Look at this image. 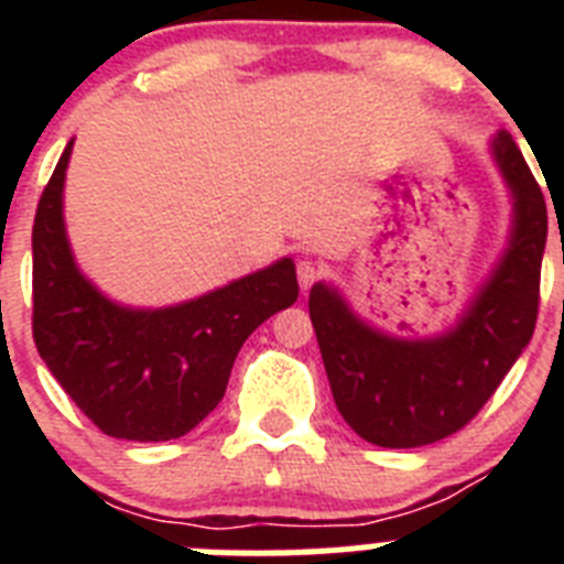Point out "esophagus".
<instances>
[{"label": "esophagus", "instance_id": "esophagus-1", "mask_svg": "<svg viewBox=\"0 0 564 564\" xmlns=\"http://www.w3.org/2000/svg\"><path fill=\"white\" fill-rule=\"evenodd\" d=\"M296 279L299 285H302V291H311V285L318 279V265L313 262V259H299L296 262Z\"/></svg>", "mask_w": 564, "mask_h": 564}]
</instances>
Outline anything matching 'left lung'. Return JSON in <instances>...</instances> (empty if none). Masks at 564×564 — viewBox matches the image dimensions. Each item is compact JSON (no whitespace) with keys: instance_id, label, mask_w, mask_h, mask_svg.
Listing matches in <instances>:
<instances>
[{"instance_id":"1","label":"left lung","mask_w":564,"mask_h":564,"mask_svg":"<svg viewBox=\"0 0 564 564\" xmlns=\"http://www.w3.org/2000/svg\"><path fill=\"white\" fill-rule=\"evenodd\" d=\"M491 152L514 197L511 242L452 330L392 338L361 322L325 282L311 288L307 307L333 401L356 435L383 449H415L463 430L534 336L545 197L506 129Z\"/></svg>"}]
</instances>
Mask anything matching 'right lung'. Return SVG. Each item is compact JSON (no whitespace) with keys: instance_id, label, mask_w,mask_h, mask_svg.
Returning <instances> with one entry per match:
<instances>
[{"instance_id":"right-lung-1","label":"right lung","mask_w":564,"mask_h":564,"mask_svg":"<svg viewBox=\"0 0 564 564\" xmlns=\"http://www.w3.org/2000/svg\"><path fill=\"white\" fill-rule=\"evenodd\" d=\"M73 141L33 220V341L78 410L109 437L174 441L223 401L234 358L273 313L296 302L293 259L161 311L115 305L78 271L62 192Z\"/></svg>"}]
</instances>
